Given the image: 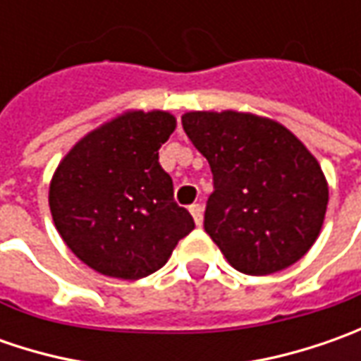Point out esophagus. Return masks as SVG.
<instances>
[{"instance_id":"34e87169","label":"esophagus","mask_w":361,"mask_h":361,"mask_svg":"<svg viewBox=\"0 0 361 361\" xmlns=\"http://www.w3.org/2000/svg\"><path fill=\"white\" fill-rule=\"evenodd\" d=\"M188 211H190V215H192V219H195L197 227H201L202 225V207L201 204H190V207H188Z\"/></svg>"}]
</instances>
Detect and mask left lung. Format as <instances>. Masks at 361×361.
<instances>
[{
	"mask_svg": "<svg viewBox=\"0 0 361 361\" xmlns=\"http://www.w3.org/2000/svg\"><path fill=\"white\" fill-rule=\"evenodd\" d=\"M183 128L213 173L204 231L225 259L257 277L298 263L319 237L329 201L305 145L277 120L239 110L187 112Z\"/></svg>",
	"mask_w": 361,
	"mask_h": 361,
	"instance_id": "left-lung-1",
	"label": "left lung"
}]
</instances>
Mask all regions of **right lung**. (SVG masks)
Wrapping results in <instances>:
<instances>
[{
	"label": "right lung",
	"mask_w": 361,
	"mask_h": 361,
	"mask_svg": "<svg viewBox=\"0 0 361 361\" xmlns=\"http://www.w3.org/2000/svg\"><path fill=\"white\" fill-rule=\"evenodd\" d=\"M174 128L171 112L126 110L82 136L60 160L49 183L51 219L90 269L142 279L195 229L159 162V148Z\"/></svg>",
	"instance_id": "1"
}]
</instances>
